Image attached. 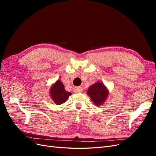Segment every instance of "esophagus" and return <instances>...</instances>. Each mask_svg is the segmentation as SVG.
Wrapping results in <instances>:
<instances>
[{
  "instance_id": "esophagus-1",
  "label": "esophagus",
  "mask_w": 156,
  "mask_h": 156,
  "mask_svg": "<svg viewBox=\"0 0 156 156\" xmlns=\"http://www.w3.org/2000/svg\"><path fill=\"white\" fill-rule=\"evenodd\" d=\"M73 91L76 93H80L83 91L82 87H75L73 88Z\"/></svg>"
}]
</instances>
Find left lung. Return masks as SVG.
<instances>
[{
  "instance_id": "obj_1",
  "label": "left lung",
  "mask_w": 156,
  "mask_h": 156,
  "mask_svg": "<svg viewBox=\"0 0 156 156\" xmlns=\"http://www.w3.org/2000/svg\"><path fill=\"white\" fill-rule=\"evenodd\" d=\"M87 94L96 106H100L105 102L108 96V90L102 83L98 82L89 87Z\"/></svg>"
}]
</instances>
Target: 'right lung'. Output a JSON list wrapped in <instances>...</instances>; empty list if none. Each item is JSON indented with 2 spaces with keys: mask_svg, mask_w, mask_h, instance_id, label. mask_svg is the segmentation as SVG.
Wrapping results in <instances>:
<instances>
[{
  "mask_svg": "<svg viewBox=\"0 0 156 156\" xmlns=\"http://www.w3.org/2000/svg\"><path fill=\"white\" fill-rule=\"evenodd\" d=\"M50 94L55 104L60 105L66 101L69 96L72 95V93L66 90L63 83L60 80H57L51 86Z\"/></svg>",
  "mask_w": 156,
  "mask_h": 156,
  "instance_id": "1",
  "label": "right lung"
}]
</instances>
